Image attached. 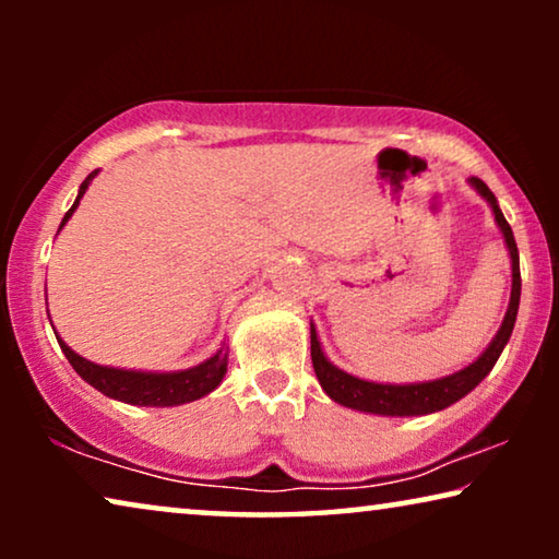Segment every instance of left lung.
<instances>
[{
    "mask_svg": "<svg viewBox=\"0 0 559 559\" xmlns=\"http://www.w3.org/2000/svg\"><path fill=\"white\" fill-rule=\"evenodd\" d=\"M471 188L484 198V201L491 205L493 221L499 226L503 236V243H507L509 259H511V297L507 316L501 320V328L496 331L491 343L484 348L476 361L465 366V369L448 373V377L430 379V381H412V384H389V381H369L361 377H354V373L343 371L335 366L331 358L325 356L323 346H320L316 323H310V356H312V369H316V377L323 386V392L331 396L333 402H338L341 407L366 412V415H379V417H423L432 415V412H440L450 407V404L461 402L465 394H471L480 381H484L491 369L499 361L501 350L507 348L511 338V331H514L516 312H519V297H522V274H519V249L514 241V231L503 218L499 209V201L488 190V186L480 178H471Z\"/></svg>",
    "mask_w": 559,
    "mask_h": 559,
    "instance_id": "left-lung-1",
    "label": "left lung"
}]
</instances>
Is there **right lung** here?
<instances>
[{
  "label": "right lung",
  "instance_id": "1",
  "mask_svg": "<svg viewBox=\"0 0 559 559\" xmlns=\"http://www.w3.org/2000/svg\"><path fill=\"white\" fill-rule=\"evenodd\" d=\"M98 175L94 170L86 180L81 182L79 195L68 213L60 221V228L68 224V218L73 216L75 209H79L83 193H86L91 180ZM58 228V231H60ZM50 318V316H48ZM56 331V328H52ZM58 338V346L63 350L68 361L75 369V373L83 381H88L91 386L98 389V392L111 396V400L124 402V404H134V407H178V404H188L201 400V396L211 394L221 381H224L226 371H228V346L226 341L221 343V348L216 354L205 358L198 366H190V369H180V371H142V369H119V366H102L88 361L75 354V350L68 346V343Z\"/></svg>",
  "mask_w": 559,
  "mask_h": 559
}]
</instances>
